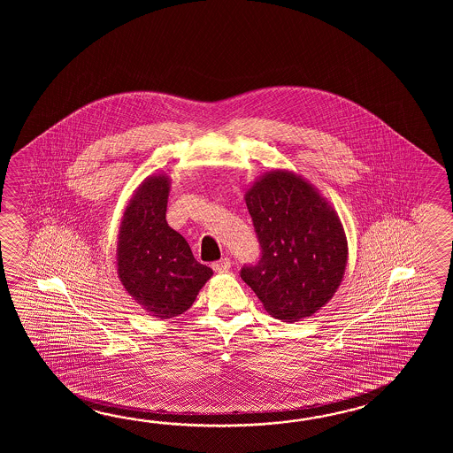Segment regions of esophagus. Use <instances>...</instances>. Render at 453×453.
Masks as SVG:
<instances>
[{
    "label": "esophagus",
    "instance_id": "esophagus-1",
    "mask_svg": "<svg viewBox=\"0 0 453 453\" xmlns=\"http://www.w3.org/2000/svg\"><path fill=\"white\" fill-rule=\"evenodd\" d=\"M212 267L217 273H225V272H228V270H230L231 260L228 259V257H223V259L213 262Z\"/></svg>",
    "mask_w": 453,
    "mask_h": 453
}]
</instances>
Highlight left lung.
<instances>
[{
  "label": "left lung",
  "mask_w": 453,
  "mask_h": 453,
  "mask_svg": "<svg viewBox=\"0 0 453 453\" xmlns=\"http://www.w3.org/2000/svg\"><path fill=\"white\" fill-rule=\"evenodd\" d=\"M244 201L262 257L241 270V279L272 318H311L334 298L347 269V234L337 211L314 184L281 168L259 176Z\"/></svg>",
  "instance_id": "left-lung-1"
}]
</instances>
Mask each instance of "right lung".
I'll list each match as a JSON object with an SVG mask.
<instances>
[{
	"label": "right lung",
	"mask_w": 453,
	"mask_h": 453,
	"mask_svg": "<svg viewBox=\"0 0 453 453\" xmlns=\"http://www.w3.org/2000/svg\"><path fill=\"white\" fill-rule=\"evenodd\" d=\"M170 174L147 176L126 203L116 242L118 279L155 319H172L193 306L212 269L194 259L183 236L166 223Z\"/></svg>",
	"instance_id": "obj_1"
}]
</instances>
